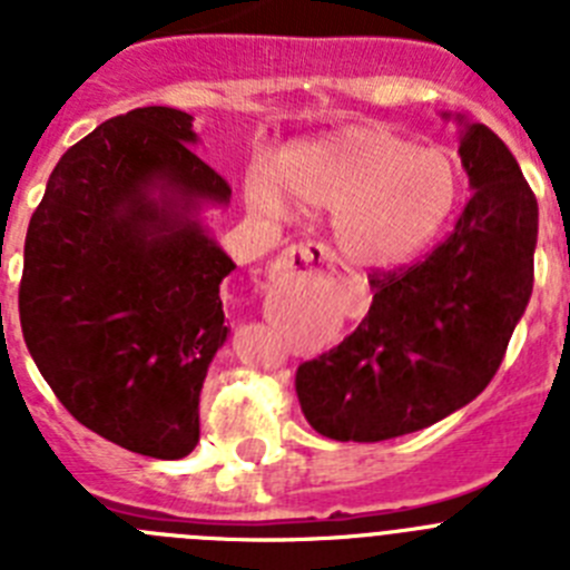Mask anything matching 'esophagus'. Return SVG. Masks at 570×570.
<instances>
[{
	"label": "esophagus",
	"instance_id": "1",
	"mask_svg": "<svg viewBox=\"0 0 570 570\" xmlns=\"http://www.w3.org/2000/svg\"><path fill=\"white\" fill-rule=\"evenodd\" d=\"M282 268L296 271V268H316V265H334L336 256L334 250L320 245V242H302V245H291L285 254H282Z\"/></svg>",
	"mask_w": 570,
	"mask_h": 570
}]
</instances>
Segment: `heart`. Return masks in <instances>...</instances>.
Returning a JSON list of instances; mask_svg holds the SVG:
<instances>
[{
  "label": "heart",
  "instance_id": "b5f03b06",
  "mask_svg": "<svg viewBox=\"0 0 570 570\" xmlns=\"http://www.w3.org/2000/svg\"><path fill=\"white\" fill-rule=\"evenodd\" d=\"M250 208L285 216L288 194L331 210L336 248L360 268H400L422 254L454 216L460 159L442 145H416L387 125H347L299 139L276 159V174L254 170Z\"/></svg>",
  "mask_w": 570,
  "mask_h": 570
}]
</instances>
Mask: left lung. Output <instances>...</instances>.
<instances>
[{"label":"left lung","mask_w":570,"mask_h":570,"mask_svg":"<svg viewBox=\"0 0 570 570\" xmlns=\"http://www.w3.org/2000/svg\"><path fill=\"white\" fill-rule=\"evenodd\" d=\"M442 119L460 125L473 194L425 259L367 276L365 320L296 371L302 414L328 440H394L465 407L493 380L531 299L537 196L488 125Z\"/></svg>","instance_id":"left-lung-1"}]
</instances>
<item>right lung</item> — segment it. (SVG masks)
Segmentation results:
<instances>
[{"mask_svg": "<svg viewBox=\"0 0 570 570\" xmlns=\"http://www.w3.org/2000/svg\"><path fill=\"white\" fill-rule=\"evenodd\" d=\"M194 116L136 108L62 154L24 236L19 320L53 394L94 434L154 460L199 442V394L228 340L234 259L205 210L230 188Z\"/></svg>", "mask_w": 570, "mask_h": 570, "instance_id": "right-lung-1", "label": "right lung"}]
</instances>
